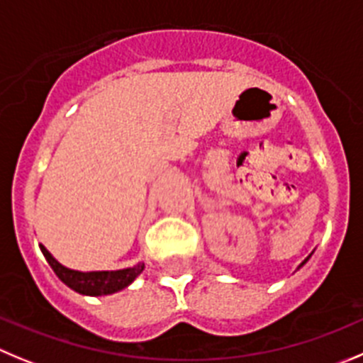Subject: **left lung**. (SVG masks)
<instances>
[{
    "label": "left lung",
    "mask_w": 363,
    "mask_h": 363,
    "mask_svg": "<svg viewBox=\"0 0 363 363\" xmlns=\"http://www.w3.org/2000/svg\"><path fill=\"white\" fill-rule=\"evenodd\" d=\"M308 258H310V256H308ZM308 258H306V259H304V262H303V263H301V265H299V267H303V265H304V263H306V262H308Z\"/></svg>",
    "instance_id": "8db88e82"
}]
</instances>
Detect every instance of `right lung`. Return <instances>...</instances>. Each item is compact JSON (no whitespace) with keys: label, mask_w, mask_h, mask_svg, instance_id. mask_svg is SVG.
<instances>
[{"label":"right lung","mask_w":363,"mask_h":363,"mask_svg":"<svg viewBox=\"0 0 363 363\" xmlns=\"http://www.w3.org/2000/svg\"><path fill=\"white\" fill-rule=\"evenodd\" d=\"M43 250L46 262L52 265L53 272L59 276V279L64 284H67L71 290L82 294V296H109V294L120 292V290L127 289L128 284L143 272L145 265L138 263L132 269L123 270H101V272H79V270H71L67 267L60 265L48 249L44 245H39Z\"/></svg>","instance_id":"add662e5"}]
</instances>
